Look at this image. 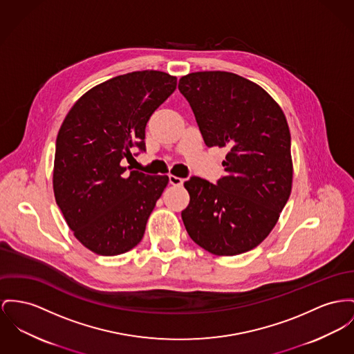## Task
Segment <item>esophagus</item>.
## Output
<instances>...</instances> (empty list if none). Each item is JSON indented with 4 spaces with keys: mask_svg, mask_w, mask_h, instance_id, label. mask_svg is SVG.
<instances>
[{
    "mask_svg": "<svg viewBox=\"0 0 354 354\" xmlns=\"http://www.w3.org/2000/svg\"><path fill=\"white\" fill-rule=\"evenodd\" d=\"M169 183H170V185H173V187H181L183 185V183H184V180L183 178H180V177H176V176H169Z\"/></svg>",
    "mask_w": 354,
    "mask_h": 354,
    "instance_id": "1",
    "label": "esophagus"
}]
</instances>
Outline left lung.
<instances>
[{
  "label": "left lung",
  "mask_w": 354,
  "mask_h": 354,
  "mask_svg": "<svg viewBox=\"0 0 354 354\" xmlns=\"http://www.w3.org/2000/svg\"><path fill=\"white\" fill-rule=\"evenodd\" d=\"M208 147H228L227 174L184 183L190 239L218 257L247 252L270 235L292 185L291 137L279 104L232 72H192L178 82Z\"/></svg>",
  "instance_id": "left-lung-1"
}]
</instances>
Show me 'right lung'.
Listing matches in <instances>:
<instances>
[{
	"label": "right lung",
	"instance_id": "add662e5",
	"mask_svg": "<svg viewBox=\"0 0 354 354\" xmlns=\"http://www.w3.org/2000/svg\"><path fill=\"white\" fill-rule=\"evenodd\" d=\"M177 77L136 71L93 87L68 111L56 138L53 193L75 237L103 257L120 255L143 237L167 176L124 173L130 149L145 150V127L173 94Z\"/></svg>",
	"mask_w": 354,
	"mask_h": 354
}]
</instances>
